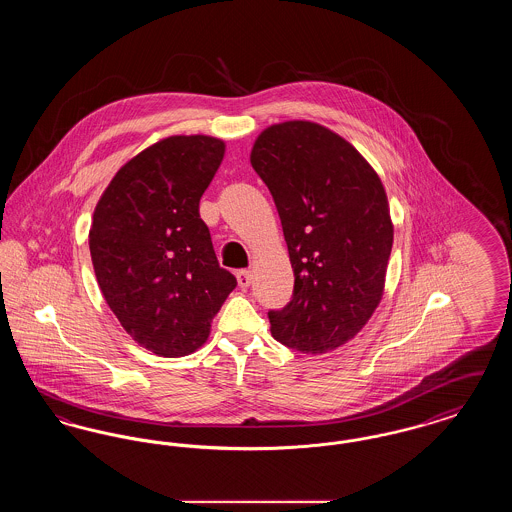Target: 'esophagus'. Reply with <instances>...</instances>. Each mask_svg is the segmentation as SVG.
<instances>
[{"label":"esophagus","mask_w":512,"mask_h":512,"mask_svg":"<svg viewBox=\"0 0 512 512\" xmlns=\"http://www.w3.org/2000/svg\"><path fill=\"white\" fill-rule=\"evenodd\" d=\"M236 278H238V284H240V288H249L251 286V272L249 270H238L236 272Z\"/></svg>","instance_id":"esophagus-1"}]
</instances>
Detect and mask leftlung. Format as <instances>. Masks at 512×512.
<instances>
[{
  "mask_svg": "<svg viewBox=\"0 0 512 512\" xmlns=\"http://www.w3.org/2000/svg\"><path fill=\"white\" fill-rule=\"evenodd\" d=\"M251 165L267 184L292 261V301L270 311L274 340L326 353L353 340L386 284L393 224L384 184L330 128L288 121L265 128Z\"/></svg>",
  "mask_w": 512,
  "mask_h": 512,
  "instance_id": "left-lung-1",
  "label": "left lung"
}]
</instances>
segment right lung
Returning a JSON list of instances; mask_svg holds the SVG:
<instances>
[{"instance_id":"right-lung-1","label":"right lung","mask_w":512,"mask_h":512,"mask_svg":"<svg viewBox=\"0 0 512 512\" xmlns=\"http://www.w3.org/2000/svg\"><path fill=\"white\" fill-rule=\"evenodd\" d=\"M224 149L203 134L163 138L122 165L94 211L99 290L130 338L159 357L199 349L238 284L199 219Z\"/></svg>"}]
</instances>
